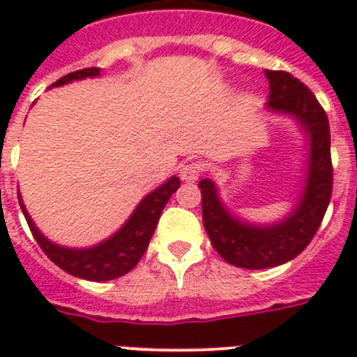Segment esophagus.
Segmentation results:
<instances>
[{"label": "esophagus", "mask_w": 357, "mask_h": 357, "mask_svg": "<svg viewBox=\"0 0 357 357\" xmlns=\"http://www.w3.org/2000/svg\"><path fill=\"white\" fill-rule=\"evenodd\" d=\"M198 176H200V165L198 162H187L179 170V178H181V181H187V183L196 181Z\"/></svg>", "instance_id": "obj_1"}]
</instances>
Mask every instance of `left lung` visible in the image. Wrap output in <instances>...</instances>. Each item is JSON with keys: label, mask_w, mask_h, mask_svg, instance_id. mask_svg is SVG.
Instances as JSON below:
<instances>
[{"label": "left lung", "mask_w": 357, "mask_h": 357, "mask_svg": "<svg viewBox=\"0 0 357 357\" xmlns=\"http://www.w3.org/2000/svg\"><path fill=\"white\" fill-rule=\"evenodd\" d=\"M272 114L294 120L305 140L304 176L291 209L274 222H252L226 206L217 183L202 179L204 228L220 257L241 268H268L294 259L321 226L332 198L330 123L313 92L287 72L265 70Z\"/></svg>", "instance_id": "obj_1"}]
</instances>
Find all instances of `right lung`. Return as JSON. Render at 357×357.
Returning <instances> with one entry per match:
<instances>
[{"label":"right lung","instance_id":"1","mask_svg":"<svg viewBox=\"0 0 357 357\" xmlns=\"http://www.w3.org/2000/svg\"><path fill=\"white\" fill-rule=\"evenodd\" d=\"M102 70L100 68H85L72 72V74L64 75L59 81H55L53 86L68 85L72 81H81L86 77H100ZM179 189V178L178 176H170V178L161 183L157 189L142 198L139 206L135 207L133 213L129 218L114 231L111 237L103 238L102 243L85 246V248H75V246H63V244L53 243L52 238H47L42 234L40 229L36 228L33 218L25 209V204L22 200V195L18 190L20 207L24 211V217L31 228V234L36 238V243L40 244L44 254L61 266L64 272H68L75 278H83L89 282H109L114 278H120L128 274L140 257L144 255L150 238L155 231V226L159 222L162 209L170 200V196Z\"/></svg>","mask_w":357,"mask_h":357}]
</instances>
